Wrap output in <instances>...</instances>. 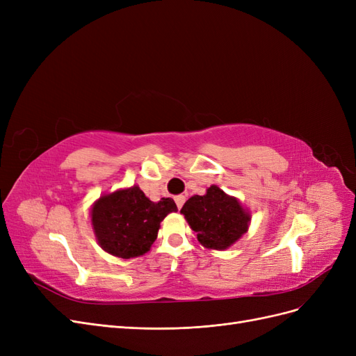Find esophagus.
Segmentation results:
<instances>
[{
  "label": "esophagus",
  "instance_id": "obj_1",
  "mask_svg": "<svg viewBox=\"0 0 356 356\" xmlns=\"http://www.w3.org/2000/svg\"><path fill=\"white\" fill-rule=\"evenodd\" d=\"M184 202H186V196L179 195V196H177V197H175V203H177L178 209H181V208H182V204H184Z\"/></svg>",
  "mask_w": 356,
  "mask_h": 356
}]
</instances>
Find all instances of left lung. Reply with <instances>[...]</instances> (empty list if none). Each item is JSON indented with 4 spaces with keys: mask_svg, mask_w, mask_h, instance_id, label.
I'll return each instance as SVG.
<instances>
[{
    "mask_svg": "<svg viewBox=\"0 0 356 356\" xmlns=\"http://www.w3.org/2000/svg\"><path fill=\"white\" fill-rule=\"evenodd\" d=\"M197 241L208 250L224 251L250 229L251 213L234 196L218 186L207 188L203 196H191L181 209Z\"/></svg>",
    "mask_w": 356,
    "mask_h": 356,
    "instance_id": "8db88e82",
    "label": "left lung"
}]
</instances>
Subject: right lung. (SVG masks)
<instances>
[{
	"label": "right lung",
	"mask_w": 356,
	"mask_h": 356,
	"mask_svg": "<svg viewBox=\"0 0 356 356\" xmlns=\"http://www.w3.org/2000/svg\"><path fill=\"white\" fill-rule=\"evenodd\" d=\"M170 197L152 202L138 186L102 195L90 208V222L96 242L114 257L135 258L149 251L157 239L160 222L177 212Z\"/></svg>",
	"instance_id": "right-lung-1"
}]
</instances>
